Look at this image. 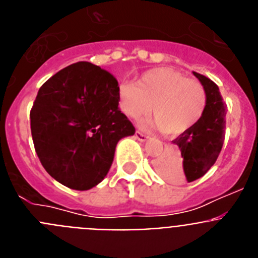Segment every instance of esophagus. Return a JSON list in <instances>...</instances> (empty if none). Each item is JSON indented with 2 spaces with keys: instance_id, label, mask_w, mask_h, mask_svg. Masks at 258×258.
Here are the masks:
<instances>
[{
  "instance_id": "esophagus-1",
  "label": "esophagus",
  "mask_w": 258,
  "mask_h": 258,
  "mask_svg": "<svg viewBox=\"0 0 258 258\" xmlns=\"http://www.w3.org/2000/svg\"><path fill=\"white\" fill-rule=\"evenodd\" d=\"M136 138L138 141H141V142H146V141L149 140V137L146 136V134L141 133V132H137V133H136Z\"/></svg>"
}]
</instances>
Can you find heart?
I'll list each match as a JSON object with an SVG mask.
<instances>
[{
  "instance_id": "obj_1",
  "label": "heart",
  "mask_w": 258,
  "mask_h": 258,
  "mask_svg": "<svg viewBox=\"0 0 258 258\" xmlns=\"http://www.w3.org/2000/svg\"><path fill=\"white\" fill-rule=\"evenodd\" d=\"M120 109L131 118L154 111L141 125L151 131L181 134L197 124L206 108V90L199 81L187 79L170 67H157L137 80L118 86Z\"/></svg>"
}]
</instances>
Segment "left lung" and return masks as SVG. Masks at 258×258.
I'll list each match as a JSON object with an SVG mask.
<instances>
[{
    "label": "left lung",
    "instance_id": "8db88e82",
    "mask_svg": "<svg viewBox=\"0 0 258 258\" xmlns=\"http://www.w3.org/2000/svg\"><path fill=\"white\" fill-rule=\"evenodd\" d=\"M192 74L206 90V108L197 124L173 142L178 146V154L169 152L156 163L157 172L172 181H178L183 174L187 182L203 177L217 160L225 140L227 109L220 89L208 77Z\"/></svg>",
    "mask_w": 258,
    "mask_h": 258
}]
</instances>
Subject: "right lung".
<instances>
[{
    "mask_svg": "<svg viewBox=\"0 0 258 258\" xmlns=\"http://www.w3.org/2000/svg\"><path fill=\"white\" fill-rule=\"evenodd\" d=\"M117 81L79 61L50 77L31 109V132L41 164L72 190H90L112 165L116 145L136 133L118 108Z\"/></svg>",
    "mask_w": 258,
    "mask_h": 258,
    "instance_id": "add662e5",
    "label": "right lung"
}]
</instances>
